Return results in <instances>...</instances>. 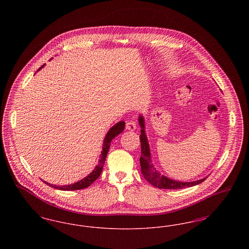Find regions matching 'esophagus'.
Wrapping results in <instances>:
<instances>
[{
  "mask_svg": "<svg viewBox=\"0 0 249 249\" xmlns=\"http://www.w3.org/2000/svg\"><path fill=\"white\" fill-rule=\"evenodd\" d=\"M126 129L129 130H134L136 129V123L133 120H129L126 122Z\"/></svg>",
  "mask_w": 249,
  "mask_h": 249,
  "instance_id": "34e87169",
  "label": "esophagus"
}]
</instances>
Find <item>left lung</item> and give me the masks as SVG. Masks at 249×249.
Wrapping results in <instances>:
<instances>
[{"label":"left lung","mask_w":249,"mask_h":249,"mask_svg":"<svg viewBox=\"0 0 249 249\" xmlns=\"http://www.w3.org/2000/svg\"><path fill=\"white\" fill-rule=\"evenodd\" d=\"M139 124L141 126V134H140V142H141V157H140V164H141V171L144 179L153 185L158 189H164V190H179L187 187H192L198 185L203 182L206 178H203L198 181L193 182H178L172 180L170 178H166L164 176L160 175L152 164L151 156H150V149L149 144L147 142L145 133H144V120L142 116L139 117Z\"/></svg>","instance_id":"1"}]
</instances>
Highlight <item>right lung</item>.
<instances>
[{
  "mask_svg": "<svg viewBox=\"0 0 249 249\" xmlns=\"http://www.w3.org/2000/svg\"><path fill=\"white\" fill-rule=\"evenodd\" d=\"M44 65H42L38 71L43 67ZM125 128V122L124 121H119V123H117L115 126H113L109 131L107 132V136L104 140V144H103V151H102V154L100 156V160H99V163L98 165L95 167L93 172H91V174H89L88 177L83 178L82 180L76 182V183H73L71 185H66V186H56V185H52V184H49L45 182V184L48 185L49 187L51 188H54V189H57V190H83L88 188L89 186H90L95 180L97 178H99L102 174V171H103V168H104V164L106 162V159H107V153H108V150H109V147H110V144H111V141L117 136L119 135V133H121L123 130Z\"/></svg>",
  "mask_w": 249,
  "mask_h": 249,
  "instance_id": "obj_1",
  "label": "right lung"
}]
</instances>
